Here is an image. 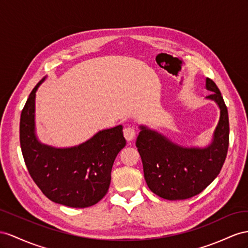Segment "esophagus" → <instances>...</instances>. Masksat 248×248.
<instances>
[{"label":"esophagus","instance_id":"obj_1","mask_svg":"<svg viewBox=\"0 0 248 248\" xmlns=\"http://www.w3.org/2000/svg\"><path fill=\"white\" fill-rule=\"evenodd\" d=\"M124 136L126 139V141H132L136 136V132H135L134 128H132V126H128V128H125L124 130Z\"/></svg>","mask_w":248,"mask_h":248}]
</instances>
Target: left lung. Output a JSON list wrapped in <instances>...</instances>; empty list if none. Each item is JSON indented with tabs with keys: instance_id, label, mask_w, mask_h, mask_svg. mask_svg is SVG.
<instances>
[{
	"instance_id": "1",
	"label": "left lung",
	"mask_w": 248,
	"mask_h": 248,
	"mask_svg": "<svg viewBox=\"0 0 248 248\" xmlns=\"http://www.w3.org/2000/svg\"><path fill=\"white\" fill-rule=\"evenodd\" d=\"M206 99L215 101L220 117L211 143L204 148L183 147L161 133L139 125L136 147L140 154L144 179L149 188L168 200H183L198 195L217 177L228 149L227 108L215 82L206 78Z\"/></svg>"
}]
</instances>
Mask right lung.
<instances>
[{
	"mask_svg": "<svg viewBox=\"0 0 248 248\" xmlns=\"http://www.w3.org/2000/svg\"><path fill=\"white\" fill-rule=\"evenodd\" d=\"M44 78L25 104L20 142L31 178L48 199L69 207L92 206L107 194L114 160L124 148L123 125L97 132L70 148H55L39 140L35 132V95Z\"/></svg>",
	"mask_w": 248,
	"mask_h": 248,
	"instance_id": "right-lung-1",
	"label": "right lung"
}]
</instances>
